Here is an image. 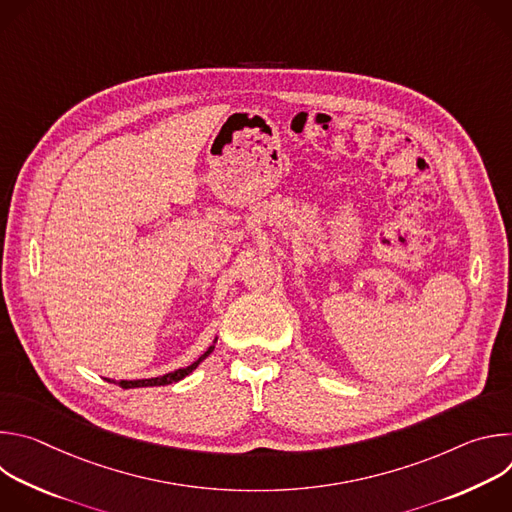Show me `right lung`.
I'll use <instances>...</instances> for the list:
<instances>
[{
    "mask_svg": "<svg viewBox=\"0 0 512 512\" xmlns=\"http://www.w3.org/2000/svg\"><path fill=\"white\" fill-rule=\"evenodd\" d=\"M214 342H216V338H214ZM214 350V344L212 346H208V350L198 358V360H194L190 367H186V369H178V371H172V373H168V375H162V377H154V379H137V381H119V387H123V389H135V387H162V385H172V383H178V381H182L186 375H190L198 364L210 354ZM109 381V379H107ZM113 383V381H111Z\"/></svg>",
    "mask_w": 512,
    "mask_h": 512,
    "instance_id": "add662e5",
    "label": "right lung"
}]
</instances>
